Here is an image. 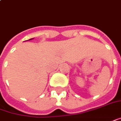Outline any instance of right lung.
Returning a JSON list of instances; mask_svg holds the SVG:
<instances>
[{"label": "right lung", "instance_id": "1", "mask_svg": "<svg viewBox=\"0 0 121 121\" xmlns=\"http://www.w3.org/2000/svg\"><path fill=\"white\" fill-rule=\"evenodd\" d=\"M31 39H33V38H32V39H29V40H31Z\"/></svg>", "mask_w": 121, "mask_h": 121}]
</instances>
